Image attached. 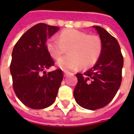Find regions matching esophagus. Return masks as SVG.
Returning <instances> with one entry per match:
<instances>
[{"label": "esophagus", "instance_id": "34e87169", "mask_svg": "<svg viewBox=\"0 0 134 134\" xmlns=\"http://www.w3.org/2000/svg\"><path fill=\"white\" fill-rule=\"evenodd\" d=\"M68 74H69V73L67 72H64V77H67V76L68 75Z\"/></svg>", "mask_w": 134, "mask_h": 134}]
</instances>
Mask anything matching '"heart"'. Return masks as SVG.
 Wrapping results in <instances>:
<instances>
[{
	"instance_id": "1",
	"label": "heart",
	"mask_w": 134,
	"mask_h": 134,
	"mask_svg": "<svg viewBox=\"0 0 134 134\" xmlns=\"http://www.w3.org/2000/svg\"><path fill=\"white\" fill-rule=\"evenodd\" d=\"M47 49L53 58L57 59L69 51V55L59 59L57 64L64 71L77 70L82 66L89 67L96 64L102 52V41L98 36L75 29L60 32L59 37L47 40Z\"/></svg>"
}]
</instances>
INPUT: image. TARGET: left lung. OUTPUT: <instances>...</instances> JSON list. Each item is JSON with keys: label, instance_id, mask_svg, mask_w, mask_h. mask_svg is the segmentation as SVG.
I'll return each instance as SVG.
<instances>
[{"label": "left lung", "instance_id": "obj_1", "mask_svg": "<svg viewBox=\"0 0 134 134\" xmlns=\"http://www.w3.org/2000/svg\"><path fill=\"white\" fill-rule=\"evenodd\" d=\"M102 41V52L96 64L83 74L77 73L74 97L88 110L103 108L115 97L122 81L124 57L115 37L103 28L93 26Z\"/></svg>", "mask_w": 134, "mask_h": 134}]
</instances>
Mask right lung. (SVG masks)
<instances>
[{
	"label": "right lung",
	"instance_id": "add662e5",
	"mask_svg": "<svg viewBox=\"0 0 134 134\" xmlns=\"http://www.w3.org/2000/svg\"><path fill=\"white\" fill-rule=\"evenodd\" d=\"M59 29L46 24H36L13 47L10 65L13 90L22 103L32 109L50 106L63 80L60 69L47 73L44 71L54 64L47 49V38Z\"/></svg>",
	"mask_w": 134,
	"mask_h": 134
}]
</instances>
